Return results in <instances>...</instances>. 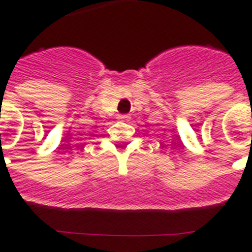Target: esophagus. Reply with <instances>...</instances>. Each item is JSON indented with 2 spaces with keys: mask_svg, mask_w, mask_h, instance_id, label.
Instances as JSON below:
<instances>
[{
  "mask_svg": "<svg viewBox=\"0 0 252 252\" xmlns=\"http://www.w3.org/2000/svg\"><path fill=\"white\" fill-rule=\"evenodd\" d=\"M118 120L122 121V122H127V121L130 120V117H128L127 114H120V116H118Z\"/></svg>",
  "mask_w": 252,
  "mask_h": 252,
  "instance_id": "obj_1",
  "label": "esophagus"
}]
</instances>
